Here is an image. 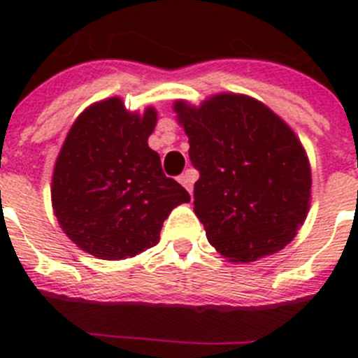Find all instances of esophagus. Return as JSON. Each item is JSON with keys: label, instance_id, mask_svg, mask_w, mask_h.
Wrapping results in <instances>:
<instances>
[{"label": "esophagus", "instance_id": "obj_1", "mask_svg": "<svg viewBox=\"0 0 358 358\" xmlns=\"http://www.w3.org/2000/svg\"><path fill=\"white\" fill-rule=\"evenodd\" d=\"M179 182H181V185L188 189V194H192V192H194V176H192V172H189V170H186L182 176H179Z\"/></svg>", "mask_w": 358, "mask_h": 358}]
</instances>
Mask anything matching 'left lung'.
<instances>
[{"label": "left lung", "mask_w": 358, "mask_h": 358, "mask_svg": "<svg viewBox=\"0 0 358 358\" xmlns=\"http://www.w3.org/2000/svg\"><path fill=\"white\" fill-rule=\"evenodd\" d=\"M173 110L199 170L194 211L208 242L233 264L292 242L312 188L308 157L292 129L245 94H215L199 107L177 100Z\"/></svg>", "instance_id": "8db88e82"}]
</instances>
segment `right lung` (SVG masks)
I'll return each instance as SVG.
<instances>
[{"instance_id":"right-lung-1","label":"right lung","mask_w":358,"mask_h":358,"mask_svg":"<svg viewBox=\"0 0 358 358\" xmlns=\"http://www.w3.org/2000/svg\"><path fill=\"white\" fill-rule=\"evenodd\" d=\"M156 109L129 113L118 96L75 120L55 161L52 204L69 240L102 260H123L159 242L170 211L189 195L164 176L148 147Z\"/></svg>"}]
</instances>
